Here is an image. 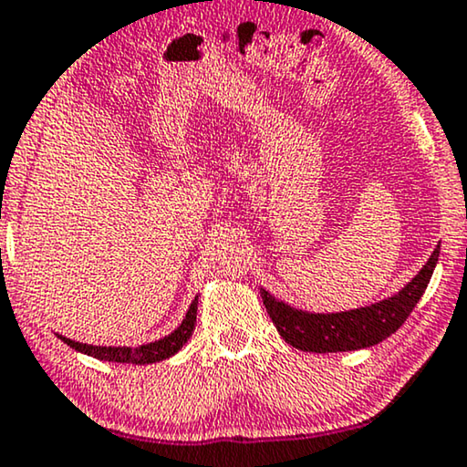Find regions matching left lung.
<instances>
[{
	"mask_svg": "<svg viewBox=\"0 0 467 467\" xmlns=\"http://www.w3.org/2000/svg\"><path fill=\"white\" fill-rule=\"evenodd\" d=\"M438 257L440 246H435L419 275L390 298L341 313L302 311L287 302L276 300L264 287L259 289V294H262L265 311H268L272 324L276 326L278 335L292 348L313 354L354 352V349L378 345L401 328L408 315L414 311L416 302L425 294Z\"/></svg>",
	"mask_w": 467,
	"mask_h": 467,
	"instance_id": "8db88e82",
	"label": "left lung"
}]
</instances>
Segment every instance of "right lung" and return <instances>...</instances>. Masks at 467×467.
Returning <instances> with one entry per match:
<instances>
[{"label": "right lung", "instance_id": "right-lung-1", "mask_svg": "<svg viewBox=\"0 0 467 467\" xmlns=\"http://www.w3.org/2000/svg\"><path fill=\"white\" fill-rule=\"evenodd\" d=\"M197 305L199 296L191 302L189 311H186V317L182 319V324L175 328L171 335L159 338V341L139 345V348H111V345H89V343H78L72 341V338H66L57 335L66 345H70L77 352L92 356V358L107 360V362H122V365H152V362H161L171 358L173 354H178L182 348H184L186 341H189L192 330H195L197 322Z\"/></svg>", "mask_w": 467, "mask_h": 467}]
</instances>
